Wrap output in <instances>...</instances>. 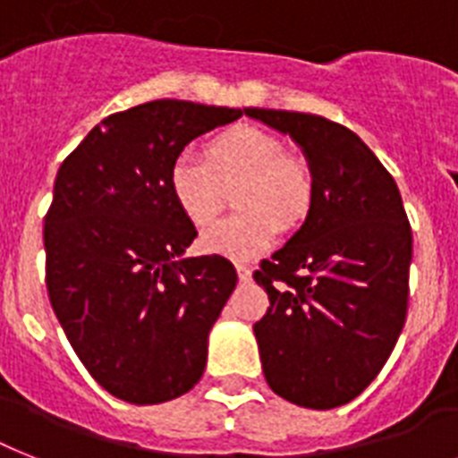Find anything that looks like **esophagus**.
<instances>
[{
	"instance_id": "34e87169",
	"label": "esophagus",
	"mask_w": 458,
	"mask_h": 458,
	"mask_svg": "<svg viewBox=\"0 0 458 458\" xmlns=\"http://www.w3.org/2000/svg\"><path fill=\"white\" fill-rule=\"evenodd\" d=\"M237 277H240L242 284H247V282H251V270L244 263H237Z\"/></svg>"
}]
</instances>
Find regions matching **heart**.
<instances>
[{"instance_id":"b5f03b06","label":"heart","mask_w":458,"mask_h":458,"mask_svg":"<svg viewBox=\"0 0 458 458\" xmlns=\"http://www.w3.org/2000/svg\"><path fill=\"white\" fill-rule=\"evenodd\" d=\"M235 188V216L216 223L199 240L204 251L228 259H251L273 244L280 218L292 225L306 216L310 176L306 166L284 155L275 136L256 126H237L209 140L204 162L178 157L169 169L174 202L197 228L221 214L225 188Z\"/></svg>"}]
</instances>
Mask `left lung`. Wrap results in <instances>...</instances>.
Returning a JSON list of instances; mask_svg holds the SVG:
<instances>
[{
    "instance_id": "8db88e82",
    "label": "left lung",
    "mask_w": 458,
    "mask_h": 458,
    "mask_svg": "<svg viewBox=\"0 0 458 458\" xmlns=\"http://www.w3.org/2000/svg\"><path fill=\"white\" fill-rule=\"evenodd\" d=\"M299 145L310 209L254 280L270 308L254 325L267 386L308 410H334L377 378L403 332L411 228L386 166L358 133L318 114L247 107Z\"/></svg>"
}]
</instances>
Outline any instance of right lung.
I'll use <instances>...</instances> for the list:
<instances>
[{
	"label": "right lung",
	"mask_w": 458,
	"mask_h": 458,
	"mask_svg": "<svg viewBox=\"0 0 458 458\" xmlns=\"http://www.w3.org/2000/svg\"><path fill=\"white\" fill-rule=\"evenodd\" d=\"M237 107L150 100L110 114L63 162L44 218L48 301L110 395L159 404L202 378L214 322L237 284L223 256H185L197 230L169 169Z\"/></svg>",
	"instance_id": "add662e5"
}]
</instances>
